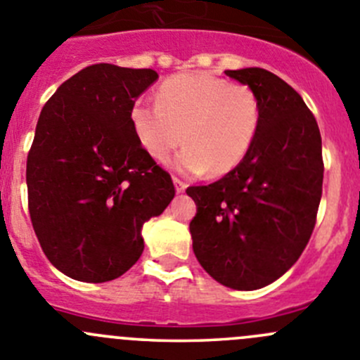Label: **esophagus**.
<instances>
[{
	"instance_id": "obj_1",
	"label": "esophagus",
	"mask_w": 360,
	"mask_h": 360,
	"mask_svg": "<svg viewBox=\"0 0 360 360\" xmlns=\"http://www.w3.org/2000/svg\"><path fill=\"white\" fill-rule=\"evenodd\" d=\"M174 184H176V191H177V193H183V191L186 190V186H188V184L184 183L183 179H179V177H174Z\"/></svg>"
}]
</instances>
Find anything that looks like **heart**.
Listing matches in <instances>:
<instances>
[{"instance_id": "heart-1", "label": "heart", "mask_w": 360, "mask_h": 360, "mask_svg": "<svg viewBox=\"0 0 360 360\" xmlns=\"http://www.w3.org/2000/svg\"><path fill=\"white\" fill-rule=\"evenodd\" d=\"M261 101L254 89L207 72H183L165 79L158 101L139 99L129 112L140 146L179 172L224 176L245 160L261 127Z\"/></svg>"}]
</instances>
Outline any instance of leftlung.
Returning <instances> with one entry per match:
<instances>
[{"label":"left lung","instance_id":"8db88e82","mask_svg":"<svg viewBox=\"0 0 360 360\" xmlns=\"http://www.w3.org/2000/svg\"><path fill=\"white\" fill-rule=\"evenodd\" d=\"M227 76L261 101L257 139L236 169L207 186H190L197 214L193 252L217 282L259 290L286 274L307 247L323 186L318 122L300 94L270 70Z\"/></svg>","mask_w":360,"mask_h":360}]
</instances>
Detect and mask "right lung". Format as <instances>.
Instances as JSON below:
<instances>
[{"label":"right lung","mask_w":360,"mask_h":360,"mask_svg":"<svg viewBox=\"0 0 360 360\" xmlns=\"http://www.w3.org/2000/svg\"><path fill=\"white\" fill-rule=\"evenodd\" d=\"M153 69L85 67L44 104L26 161L28 210L44 254L67 277L106 282L143 252L142 227L176 195L140 146L129 112Z\"/></svg>","instance_id":"obj_1"}]
</instances>
